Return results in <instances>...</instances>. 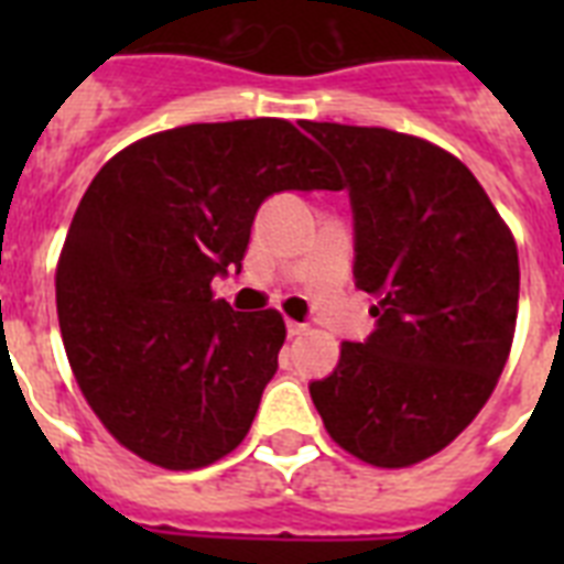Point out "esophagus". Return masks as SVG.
Listing matches in <instances>:
<instances>
[{
    "label": "esophagus",
    "instance_id": "esophagus-1",
    "mask_svg": "<svg viewBox=\"0 0 564 564\" xmlns=\"http://www.w3.org/2000/svg\"><path fill=\"white\" fill-rule=\"evenodd\" d=\"M286 334L290 336H301V334H307V325H301V322H286Z\"/></svg>",
    "mask_w": 564,
    "mask_h": 564
}]
</instances>
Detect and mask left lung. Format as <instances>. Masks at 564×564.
Returning a JSON list of instances; mask_svg holds the SVG:
<instances>
[{"label": "left lung", "instance_id": "left-lung-1", "mask_svg": "<svg viewBox=\"0 0 564 564\" xmlns=\"http://www.w3.org/2000/svg\"><path fill=\"white\" fill-rule=\"evenodd\" d=\"M348 178L354 278L377 330L343 343L310 398L336 445L377 468H406L463 433L498 386L518 318V246L445 149L389 128L301 122Z\"/></svg>", "mask_w": 564, "mask_h": 564}]
</instances>
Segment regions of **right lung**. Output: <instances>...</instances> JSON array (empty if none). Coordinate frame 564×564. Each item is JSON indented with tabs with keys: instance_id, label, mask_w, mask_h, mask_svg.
Returning <instances> with one entry per match:
<instances>
[{
	"instance_id": "add662e5",
	"label": "right lung",
	"mask_w": 564,
	"mask_h": 564,
	"mask_svg": "<svg viewBox=\"0 0 564 564\" xmlns=\"http://www.w3.org/2000/svg\"><path fill=\"white\" fill-rule=\"evenodd\" d=\"M336 189L286 119L195 122L113 154L84 193L55 272L75 383L140 459L193 471L246 438L278 371V310L237 313L210 283L242 265L257 207Z\"/></svg>"
}]
</instances>
